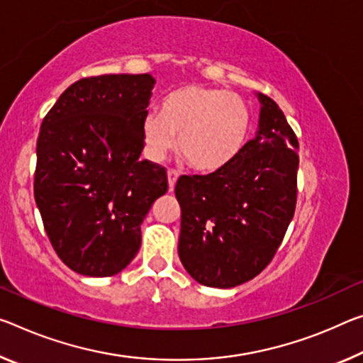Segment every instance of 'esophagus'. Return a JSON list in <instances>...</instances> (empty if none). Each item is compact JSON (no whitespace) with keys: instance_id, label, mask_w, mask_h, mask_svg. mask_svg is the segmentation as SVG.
I'll return each mask as SVG.
<instances>
[{"instance_id":"34e87169","label":"esophagus","mask_w":363,"mask_h":363,"mask_svg":"<svg viewBox=\"0 0 363 363\" xmlns=\"http://www.w3.org/2000/svg\"><path fill=\"white\" fill-rule=\"evenodd\" d=\"M177 177H179V172H177L176 169H169V171H168V186H169V191H172V189H174Z\"/></svg>"}]
</instances>
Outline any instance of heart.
I'll return each instance as SVG.
<instances>
[{
  "instance_id": "b5f03b06",
  "label": "heart",
  "mask_w": 363,
  "mask_h": 363,
  "mask_svg": "<svg viewBox=\"0 0 363 363\" xmlns=\"http://www.w3.org/2000/svg\"><path fill=\"white\" fill-rule=\"evenodd\" d=\"M249 106L239 95L203 85L172 90L161 101L160 114L142 121L147 157L161 161L176 143L192 168L224 169L242 153L250 134Z\"/></svg>"
}]
</instances>
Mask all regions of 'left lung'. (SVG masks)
Instances as JSON below:
<instances>
[{
	"instance_id": "left-lung-1",
	"label": "left lung",
	"mask_w": 363,
	"mask_h": 363,
	"mask_svg": "<svg viewBox=\"0 0 363 363\" xmlns=\"http://www.w3.org/2000/svg\"><path fill=\"white\" fill-rule=\"evenodd\" d=\"M254 139L224 169L181 176L179 258L197 283L239 286L273 260L294 216L298 142L279 106L263 94Z\"/></svg>"
}]
</instances>
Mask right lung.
Masks as SVG:
<instances>
[{"mask_svg": "<svg viewBox=\"0 0 363 363\" xmlns=\"http://www.w3.org/2000/svg\"><path fill=\"white\" fill-rule=\"evenodd\" d=\"M150 74L85 77L62 91L37 140L33 195L57 257L94 278L118 274L140 249V224L168 191L142 160Z\"/></svg>", "mask_w": 363, "mask_h": 363, "instance_id": "1", "label": "right lung"}]
</instances>
